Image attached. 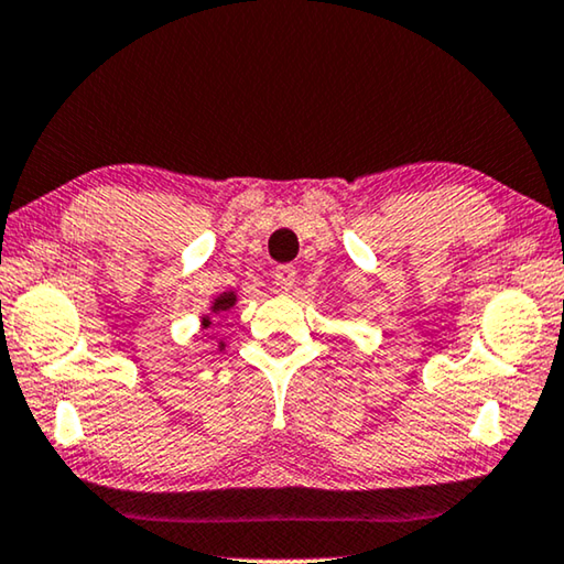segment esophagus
<instances>
[{
    "instance_id": "obj_1",
    "label": "esophagus",
    "mask_w": 564,
    "mask_h": 564,
    "mask_svg": "<svg viewBox=\"0 0 564 564\" xmlns=\"http://www.w3.org/2000/svg\"><path fill=\"white\" fill-rule=\"evenodd\" d=\"M295 276H297L295 267H290V264H282L274 269V280H276V284H280V290H284V292L295 288Z\"/></svg>"
}]
</instances>
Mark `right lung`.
<instances>
[{
    "instance_id": "1",
    "label": "right lung",
    "mask_w": 564,
    "mask_h": 564,
    "mask_svg": "<svg viewBox=\"0 0 564 564\" xmlns=\"http://www.w3.org/2000/svg\"><path fill=\"white\" fill-rule=\"evenodd\" d=\"M236 305V292L231 290V292H221V295H218L214 302H210V307H208V313L200 317V330H208L210 328V317H216V315H221V313H226V310H231ZM226 348V343L224 340H218V350H224Z\"/></svg>"
}]
</instances>
